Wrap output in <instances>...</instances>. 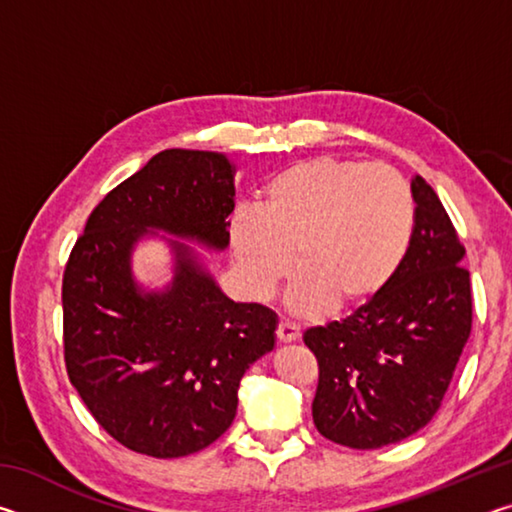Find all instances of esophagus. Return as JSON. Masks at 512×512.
<instances>
[{
  "label": "esophagus",
  "instance_id": "34e87169",
  "mask_svg": "<svg viewBox=\"0 0 512 512\" xmlns=\"http://www.w3.org/2000/svg\"><path fill=\"white\" fill-rule=\"evenodd\" d=\"M277 341L280 343H291V341H298L300 339V329L289 323V320H280V325H277Z\"/></svg>",
  "mask_w": 512,
  "mask_h": 512
}]
</instances>
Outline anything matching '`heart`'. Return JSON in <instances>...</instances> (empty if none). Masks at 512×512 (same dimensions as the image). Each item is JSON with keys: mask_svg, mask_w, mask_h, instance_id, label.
Wrapping results in <instances>:
<instances>
[{"mask_svg": "<svg viewBox=\"0 0 512 512\" xmlns=\"http://www.w3.org/2000/svg\"><path fill=\"white\" fill-rule=\"evenodd\" d=\"M415 232V196L400 171L334 155L277 171L259 192L257 214L230 221L241 280L268 298L293 268L298 314L329 305L361 309L384 293L406 262Z\"/></svg>", "mask_w": 512, "mask_h": 512, "instance_id": "b5f03b06", "label": "heart"}]
</instances>
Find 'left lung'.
I'll return each instance as SVG.
<instances>
[{
    "instance_id": "obj_1",
    "label": "left lung",
    "mask_w": 512,
    "mask_h": 512,
    "mask_svg": "<svg viewBox=\"0 0 512 512\" xmlns=\"http://www.w3.org/2000/svg\"><path fill=\"white\" fill-rule=\"evenodd\" d=\"M411 189L415 232L391 287L302 336L318 361L314 424L343 447L379 449L429 424L472 332L465 246L431 185L418 176Z\"/></svg>"
}]
</instances>
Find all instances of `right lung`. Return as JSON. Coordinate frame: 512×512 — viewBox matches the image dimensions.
<instances>
[{"instance_id": "1", "label": "right lung", "mask_w": 512, "mask_h": 512, "mask_svg": "<svg viewBox=\"0 0 512 512\" xmlns=\"http://www.w3.org/2000/svg\"><path fill=\"white\" fill-rule=\"evenodd\" d=\"M232 164L221 153L167 149L103 196L63 273V350L72 386L119 445L189 456L235 420L239 381L275 345L277 318L232 302L178 241L167 293L137 291L131 248L146 228L212 248L230 239Z\"/></svg>"}]
</instances>
